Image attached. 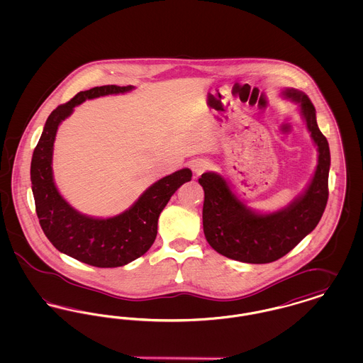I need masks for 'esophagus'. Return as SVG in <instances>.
Returning <instances> with one entry per match:
<instances>
[{"label": "esophagus", "instance_id": "obj_1", "mask_svg": "<svg viewBox=\"0 0 363 363\" xmlns=\"http://www.w3.org/2000/svg\"><path fill=\"white\" fill-rule=\"evenodd\" d=\"M209 162L206 160V159H197V160H194L193 163H191V169H193V172L196 175H200V174L204 173L206 170L209 169Z\"/></svg>", "mask_w": 363, "mask_h": 363}]
</instances>
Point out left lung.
<instances>
[{"label":"left lung","instance_id":"1","mask_svg":"<svg viewBox=\"0 0 363 363\" xmlns=\"http://www.w3.org/2000/svg\"><path fill=\"white\" fill-rule=\"evenodd\" d=\"M284 95L301 106L311 138L318 148V164L309 188L284 209L259 215L252 212L231 191L219 174L204 173L203 227L208 243L228 259L267 264L286 256L318 225L328 201L330 154L327 138L318 129L315 108L308 95L286 89Z\"/></svg>","mask_w":363,"mask_h":363}]
</instances>
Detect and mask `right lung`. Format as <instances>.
<instances>
[{
    "mask_svg": "<svg viewBox=\"0 0 363 363\" xmlns=\"http://www.w3.org/2000/svg\"><path fill=\"white\" fill-rule=\"evenodd\" d=\"M132 88L94 86L60 104L45 123L31 160L35 209L45 235L60 252L98 268L122 267L141 257L155 241L160 212L175 190L191 179L189 169L170 174L145 190L128 211L108 219L82 215L58 193L52 170V145L58 125L69 117L74 106L86 99L122 94Z\"/></svg>",
    "mask_w": 363,
    "mask_h": 363,
    "instance_id": "1",
    "label": "right lung"
}]
</instances>
